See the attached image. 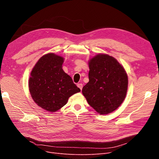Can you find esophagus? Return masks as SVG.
Instances as JSON below:
<instances>
[{"instance_id":"esophagus-1","label":"esophagus","mask_w":159,"mask_h":159,"mask_svg":"<svg viewBox=\"0 0 159 159\" xmlns=\"http://www.w3.org/2000/svg\"><path fill=\"white\" fill-rule=\"evenodd\" d=\"M77 86H78V87L81 89H81H82V88H83V84H77Z\"/></svg>"}]
</instances>
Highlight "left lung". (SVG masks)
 <instances>
[{
	"label": "left lung",
	"mask_w": 159,
	"mask_h": 159,
	"mask_svg": "<svg viewBox=\"0 0 159 159\" xmlns=\"http://www.w3.org/2000/svg\"><path fill=\"white\" fill-rule=\"evenodd\" d=\"M89 82L82 93L91 107L101 115L116 110L126 97L128 76L123 66L108 54H98L88 61Z\"/></svg>",
	"instance_id": "8db88e82"
}]
</instances>
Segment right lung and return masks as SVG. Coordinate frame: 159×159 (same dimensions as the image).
Returning <instances> with one entry per match:
<instances>
[{"label":"right lung","instance_id":"1","mask_svg":"<svg viewBox=\"0 0 159 159\" xmlns=\"http://www.w3.org/2000/svg\"><path fill=\"white\" fill-rule=\"evenodd\" d=\"M64 58L54 53L42 56L32 70L28 88L38 106L51 113L67 103L72 95L80 91L71 77L62 69Z\"/></svg>","mask_w":159,"mask_h":159}]
</instances>
